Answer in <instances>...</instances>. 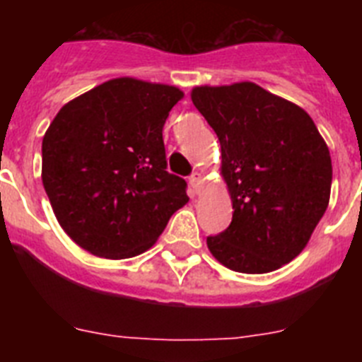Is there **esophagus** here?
<instances>
[{
	"label": "esophagus",
	"mask_w": 362,
	"mask_h": 362,
	"mask_svg": "<svg viewBox=\"0 0 362 362\" xmlns=\"http://www.w3.org/2000/svg\"><path fill=\"white\" fill-rule=\"evenodd\" d=\"M190 185L194 190L199 192L201 185H203V174H201V172H194V174L190 175Z\"/></svg>",
	"instance_id": "obj_1"
}]
</instances>
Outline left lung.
<instances>
[{
    "instance_id": "left-lung-1",
    "label": "left lung",
    "mask_w": 362,
    "mask_h": 362,
    "mask_svg": "<svg viewBox=\"0 0 362 362\" xmlns=\"http://www.w3.org/2000/svg\"><path fill=\"white\" fill-rule=\"evenodd\" d=\"M192 101L217 134L232 223L206 238L221 264L267 274L303 252L330 201V150L296 103L250 81L196 86Z\"/></svg>"
}]
</instances>
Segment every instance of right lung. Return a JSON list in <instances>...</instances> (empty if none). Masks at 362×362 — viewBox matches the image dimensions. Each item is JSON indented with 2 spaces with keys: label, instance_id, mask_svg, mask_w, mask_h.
Masks as SVG:
<instances>
[{
  "label": "right lung",
  "instance_id": "obj_1",
  "mask_svg": "<svg viewBox=\"0 0 362 362\" xmlns=\"http://www.w3.org/2000/svg\"><path fill=\"white\" fill-rule=\"evenodd\" d=\"M183 92L117 78L72 99L45 132L41 179L62 228L90 254L127 259L158 241L188 203L166 172L163 127Z\"/></svg>",
  "mask_w": 362,
  "mask_h": 362
}]
</instances>
